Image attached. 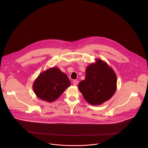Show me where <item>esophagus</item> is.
<instances>
[{"label":"esophagus","mask_w":148,"mask_h":148,"mask_svg":"<svg viewBox=\"0 0 148 148\" xmlns=\"http://www.w3.org/2000/svg\"><path fill=\"white\" fill-rule=\"evenodd\" d=\"M77 83H78V82H77V80H73V84L74 85H77Z\"/></svg>","instance_id":"1"}]
</instances>
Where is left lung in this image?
<instances>
[{
  "label": "left lung",
  "mask_w": 148,
  "mask_h": 148,
  "mask_svg": "<svg viewBox=\"0 0 148 148\" xmlns=\"http://www.w3.org/2000/svg\"><path fill=\"white\" fill-rule=\"evenodd\" d=\"M85 100L92 106H100L109 100L117 89V76L113 69L103 60L97 59L89 65L85 78L78 85Z\"/></svg>",
  "instance_id": "obj_1"
}]
</instances>
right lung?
I'll use <instances>...</instances> for the list:
<instances>
[{"mask_svg": "<svg viewBox=\"0 0 148 148\" xmlns=\"http://www.w3.org/2000/svg\"><path fill=\"white\" fill-rule=\"evenodd\" d=\"M71 85L67 75L58 67H52L40 73L33 83L36 96L52 103L57 100Z\"/></svg>", "mask_w": 148, "mask_h": 148, "instance_id": "obj_1", "label": "right lung"}]
</instances>
